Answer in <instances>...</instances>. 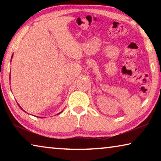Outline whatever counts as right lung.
<instances>
[{
	"instance_id": "right-lung-1",
	"label": "right lung",
	"mask_w": 161,
	"mask_h": 161,
	"mask_svg": "<svg viewBox=\"0 0 161 161\" xmlns=\"http://www.w3.org/2000/svg\"><path fill=\"white\" fill-rule=\"evenodd\" d=\"M12 58H13V55H12ZM18 106H19V105H18ZM19 107H20V106H19ZM20 108H21V107H20ZM21 109H23V108H21ZM23 111H24V110H23Z\"/></svg>"
}]
</instances>
